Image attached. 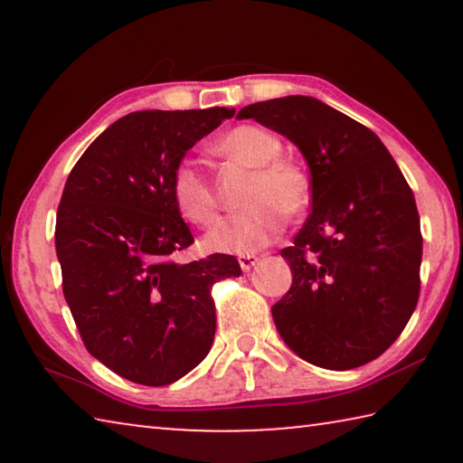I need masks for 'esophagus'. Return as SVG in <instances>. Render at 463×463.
<instances>
[{
  "label": "esophagus",
  "mask_w": 463,
  "mask_h": 463,
  "mask_svg": "<svg viewBox=\"0 0 463 463\" xmlns=\"http://www.w3.org/2000/svg\"><path fill=\"white\" fill-rule=\"evenodd\" d=\"M257 263H260V257H257V255H241L239 257V265H241L242 271L253 269Z\"/></svg>",
  "instance_id": "obj_1"
}]
</instances>
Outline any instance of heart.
I'll list each match as a JSON object with an SVG mask.
<instances>
[{
	"label": "heart",
	"instance_id": "1",
	"mask_svg": "<svg viewBox=\"0 0 463 463\" xmlns=\"http://www.w3.org/2000/svg\"><path fill=\"white\" fill-rule=\"evenodd\" d=\"M214 151L224 159L253 169L242 213L224 218L203 245L218 253L253 255L276 241L286 216H302L312 203V179L300 163L281 155V140L271 130L241 124L216 138ZM171 195L179 213L194 224L210 226L218 216L213 184L194 161H179L171 174Z\"/></svg>",
	"mask_w": 463,
	"mask_h": 463
}]
</instances>
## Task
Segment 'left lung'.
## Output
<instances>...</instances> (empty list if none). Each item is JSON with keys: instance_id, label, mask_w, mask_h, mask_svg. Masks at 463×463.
<instances>
[{"instance_id": "8db88e82", "label": "left lung", "mask_w": 463, "mask_h": 463, "mask_svg": "<svg viewBox=\"0 0 463 463\" xmlns=\"http://www.w3.org/2000/svg\"><path fill=\"white\" fill-rule=\"evenodd\" d=\"M300 148L312 179V213L281 249L292 288L271 307L296 355L326 370L380 357L419 302L422 237L412 190L373 132L317 98L245 106Z\"/></svg>"}]
</instances>
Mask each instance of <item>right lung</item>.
I'll return each mask as SVG.
<instances>
[{
  "label": "right lung",
  "instance_id": "obj_1",
  "mask_svg": "<svg viewBox=\"0 0 463 463\" xmlns=\"http://www.w3.org/2000/svg\"><path fill=\"white\" fill-rule=\"evenodd\" d=\"M232 116L229 108L132 112L67 177L54 229L62 294L90 354L130 382L167 386L192 372L214 341L213 286L241 276L232 255L174 260L194 237L171 174Z\"/></svg>",
  "mask_w": 463,
  "mask_h": 463
}]
</instances>
